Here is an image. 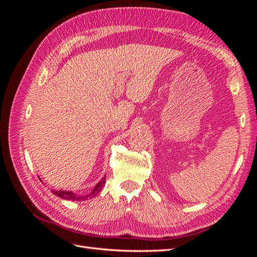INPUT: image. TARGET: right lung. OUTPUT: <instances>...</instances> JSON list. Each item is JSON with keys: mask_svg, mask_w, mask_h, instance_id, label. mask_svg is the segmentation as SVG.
Returning <instances> with one entry per match:
<instances>
[{"mask_svg": "<svg viewBox=\"0 0 257 257\" xmlns=\"http://www.w3.org/2000/svg\"><path fill=\"white\" fill-rule=\"evenodd\" d=\"M106 182V177H104L102 180H100L93 189L88 195H78V194H75L71 191H62V190H51L52 194L57 195L63 199H69V200H78V201H82V200H87L89 198H93L94 196L97 195V193L103 189V186Z\"/></svg>", "mask_w": 257, "mask_h": 257, "instance_id": "right-lung-1", "label": "right lung"}]
</instances>
